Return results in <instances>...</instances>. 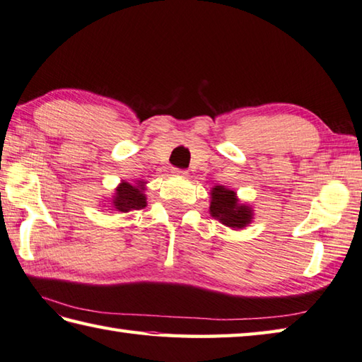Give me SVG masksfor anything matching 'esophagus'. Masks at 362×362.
<instances>
[{"label": "esophagus", "instance_id": "34e87169", "mask_svg": "<svg viewBox=\"0 0 362 362\" xmlns=\"http://www.w3.org/2000/svg\"><path fill=\"white\" fill-rule=\"evenodd\" d=\"M173 174L177 175V177H187V175H188V171H185V169L174 168V169H173Z\"/></svg>", "mask_w": 362, "mask_h": 362}]
</instances>
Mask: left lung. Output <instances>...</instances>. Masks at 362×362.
Instances as JSON below:
<instances>
[{
  "label": "left lung",
  "instance_id": "1",
  "mask_svg": "<svg viewBox=\"0 0 362 362\" xmlns=\"http://www.w3.org/2000/svg\"><path fill=\"white\" fill-rule=\"evenodd\" d=\"M210 214L233 229H242L251 221V210L246 205H238L235 193L224 187H215L211 191Z\"/></svg>",
  "mask_w": 362,
  "mask_h": 362
}]
</instances>
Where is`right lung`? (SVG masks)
<instances>
[{"label":"right lung","mask_w":362,"mask_h":362,"mask_svg":"<svg viewBox=\"0 0 362 362\" xmlns=\"http://www.w3.org/2000/svg\"><path fill=\"white\" fill-rule=\"evenodd\" d=\"M141 187H133L130 183L124 182L116 189L115 205L119 211H129V210H139L146 207V196L143 191L139 189Z\"/></svg>","instance_id":"1"}]
</instances>
